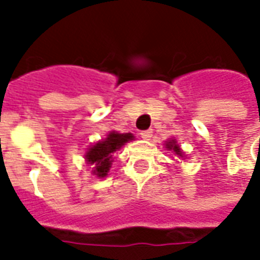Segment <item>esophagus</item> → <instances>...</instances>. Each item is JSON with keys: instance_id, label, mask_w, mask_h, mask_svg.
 Here are the masks:
<instances>
[{"instance_id": "1", "label": "esophagus", "mask_w": 260, "mask_h": 260, "mask_svg": "<svg viewBox=\"0 0 260 260\" xmlns=\"http://www.w3.org/2000/svg\"><path fill=\"white\" fill-rule=\"evenodd\" d=\"M142 138L143 139H146V140H148V139L151 138V136H152V129H147V131H143L142 134Z\"/></svg>"}]
</instances>
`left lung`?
I'll return each mask as SVG.
<instances>
[{
    "label": "left lung",
    "mask_w": 260,
    "mask_h": 260,
    "mask_svg": "<svg viewBox=\"0 0 260 260\" xmlns=\"http://www.w3.org/2000/svg\"><path fill=\"white\" fill-rule=\"evenodd\" d=\"M167 148H170V150H173L175 154L178 155V156H182V151L181 148H179V146L177 144V142L175 140H173V142H169L167 143Z\"/></svg>",
    "instance_id": "1"
}]
</instances>
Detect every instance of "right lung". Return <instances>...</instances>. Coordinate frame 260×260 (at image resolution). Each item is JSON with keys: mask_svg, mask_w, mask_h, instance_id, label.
<instances>
[{"mask_svg": "<svg viewBox=\"0 0 260 260\" xmlns=\"http://www.w3.org/2000/svg\"><path fill=\"white\" fill-rule=\"evenodd\" d=\"M132 134H117L110 132L108 138L98 142L95 146L90 147L86 152V162L94 167L93 173L97 177L104 178L112 165V154L120 150L126 142L132 140Z\"/></svg>", "mask_w": 260, "mask_h": 260, "instance_id": "right-lung-1", "label": "right lung"}]
</instances>
